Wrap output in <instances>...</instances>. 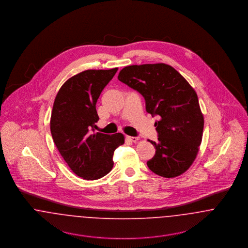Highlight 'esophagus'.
<instances>
[{
    "label": "esophagus",
    "instance_id": "esophagus-1",
    "mask_svg": "<svg viewBox=\"0 0 248 248\" xmlns=\"http://www.w3.org/2000/svg\"><path fill=\"white\" fill-rule=\"evenodd\" d=\"M127 140H129L131 142H137L139 140V138L138 137H130V136H126L125 137Z\"/></svg>",
    "mask_w": 248,
    "mask_h": 248
}]
</instances>
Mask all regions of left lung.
Here are the masks:
<instances>
[{
    "instance_id": "1",
    "label": "left lung",
    "mask_w": 248,
    "mask_h": 248,
    "mask_svg": "<svg viewBox=\"0 0 248 248\" xmlns=\"http://www.w3.org/2000/svg\"><path fill=\"white\" fill-rule=\"evenodd\" d=\"M119 81L138 91L155 122L158 141L148 167L158 176L175 177L192 165L199 151L203 117L197 94L185 78L164 63L124 68Z\"/></svg>"
}]
</instances>
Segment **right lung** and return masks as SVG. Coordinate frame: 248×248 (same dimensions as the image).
Returning <instances> with one entry per match:
<instances>
[{"mask_svg":"<svg viewBox=\"0 0 248 248\" xmlns=\"http://www.w3.org/2000/svg\"><path fill=\"white\" fill-rule=\"evenodd\" d=\"M117 68L88 70L61 86L53 105L50 129L55 145L67 165L79 177L94 180L112 169L114 151L123 145V134L94 133L96 101Z\"/></svg>","mask_w":248,"mask_h":248,"instance_id":"1","label":"right lung"}]
</instances>
